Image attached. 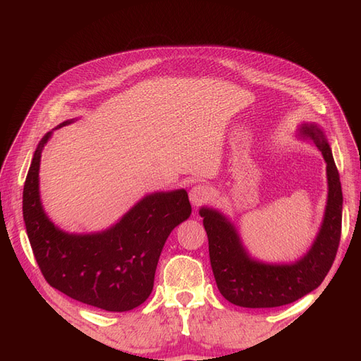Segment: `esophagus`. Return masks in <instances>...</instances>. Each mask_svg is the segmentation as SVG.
Wrapping results in <instances>:
<instances>
[{"instance_id": "esophagus-1", "label": "esophagus", "mask_w": 361, "mask_h": 361, "mask_svg": "<svg viewBox=\"0 0 361 361\" xmlns=\"http://www.w3.org/2000/svg\"><path fill=\"white\" fill-rule=\"evenodd\" d=\"M211 194H212L211 190L207 188L206 185H202V183L194 185L190 191V200L195 207H199V206L207 203V200L211 199Z\"/></svg>"}]
</instances>
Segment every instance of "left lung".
Returning a JSON list of instances; mask_svg holds the SVG:
<instances>
[{
    "label": "left lung",
    "instance_id": "obj_1",
    "mask_svg": "<svg viewBox=\"0 0 361 361\" xmlns=\"http://www.w3.org/2000/svg\"><path fill=\"white\" fill-rule=\"evenodd\" d=\"M326 162L329 200L324 223L309 253L290 265H267L250 259L235 227L220 212L202 207L216 286L232 304L250 309L280 307L318 288L333 265L342 233V185L331 149L316 125H304Z\"/></svg>",
    "mask_w": 361,
    "mask_h": 361
}]
</instances>
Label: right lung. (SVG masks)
Here are the masks:
<instances>
[{
  "label": "right lung",
  "mask_w": 361,
  "mask_h": 361,
  "mask_svg": "<svg viewBox=\"0 0 361 361\" xmlns=\"http://www.w3.org/2000/svg\"><path fill=\"white\" fill-rule=\"evenodd\" d=\"M49 137L51 133L43 137L35 152L23 194L27 235L42 274L52 288L93 307L135 309L154 289L158 259L170 232L191 214L188 192L146 195L101 233H64L48 220L39 197L40 154Z\"/></svg>",
  "instance_id": "right-lung-1"
}]
</instances>
